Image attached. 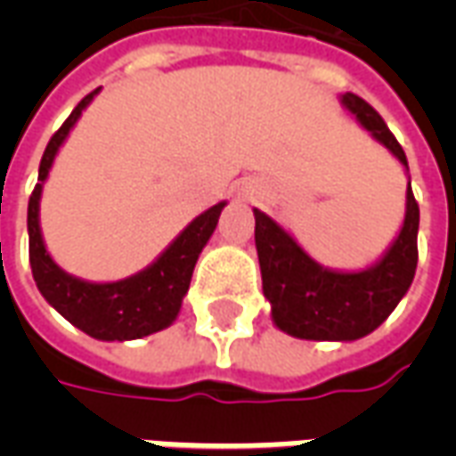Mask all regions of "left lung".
I'll return each mask as SVG.
<instances>
[{
	"mask_svg": "<svg viewBox=\"0 0 456 456\" xmlns=\"http://www.w3.org/2000/svg\"><path fill=\"white\" fill-rule=\"evenodd\" d=\"M339 102L408 173L405 151L371 104L352 93L339 94ZM254 219L258 266L264 296L271 303V320L281 332L297 339L354 342L371 335L395 310L415 278L420 209L412 198L411 175L405 190V217L398 234L381 256L362 271L322 266L266 212L254 209Z\"/></svg>",
	"mask_w": 456,
	"mask_h": 456,
	"instance_id": "8db88e82",
	"label": "left lung"
}]
</instances>
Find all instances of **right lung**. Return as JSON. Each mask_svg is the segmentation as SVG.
Returning <instances> with one entry per match:
<instances>
[{
	"label": "right lung",
	"mask_w": 456,
	"mask_h": 456,
	"mask_svg": "<svg viewBox=\"0 0 456 456\" xmlns=\"http://www.w3.org/2000/svg\"><path fill=\"white\" fill-rule=\"evenodd\" d=\"M97 93L100 87L75 107L73 114L65 119L63 126L55 131L53 139L45 146L44 159L38 166V185L28 200V217H26L28 261H31L36 286L45 297V303L58 310L70 325L102 342H129V339L156 335L175 322L183 307V297L188 293L195 264L217 227L219 215L227 202L222 200L198 215L160 251L156 261H151L149 266L141 268L134 276L97 283V281L73 276L58 266L45 248L44 232H41L44 183L53 168L58 151L70 136V131L83 117L85 110L97 97Z\"/></svg>",
	"instance_id": "add662e5"
}]
</instances>
